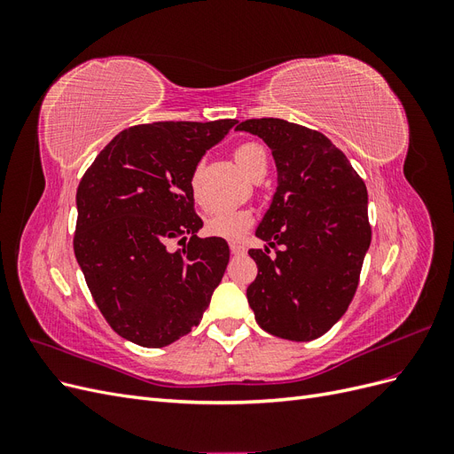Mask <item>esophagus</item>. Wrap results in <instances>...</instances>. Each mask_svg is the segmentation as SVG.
I'll return each instance as SVG.
<instances>
[{
  "label": "esophagus",
  "mask_w": 454,
  "mask_h": 454,
  "mask_svg": "<svg viewBox=\"0 0 454 454\" xmlns=\"http://www.w3.org/2000/svg\"><path fill=\"white\" fill-rule=\"evenodd\" d=\"M229 248H231V254H232V255H240V254H244V252H246V248H244V244H242V242H231V244H229Z\"/></svg>",
  "instance_id": "34e87169"
}]
</instances>
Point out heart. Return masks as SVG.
Masks as SVG:
<instances>
[{
    "label": "heart",
    "instance_id": "heart-1",
    "mask_svg": "<svg viewBox=\"0 0 454 454\" xmlns=\"http://www.w3.org/2000/svg\"><path fill=\"white\" fill-rule=\"evenodd\" d=\"M235 160L239 162V167L252 177L267 170L265 149H263V145H259L255 142L240 144L235 149ZM200 172H202V167L199 164V167L193 170V174H191V180H189L191 191H193V197L197 200H200L199 199ZM252 222H254V215L248 208H217L208 217H206L204 231L208 232L210 237L235 240L250 229Z\"/></svg>",
    "mask_w": 454,
    "mask_h": 454
}]
</instances>
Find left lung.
<instances>
[{
	"mask_svg": "<svg viewBox=\"0 0 454 454\" xmlns=\"http://www.w3.org/2000/svg\"><path fill=\"white\" fill-rule=\"evenodd\" d=\"M237 130L259 136L278 170L277 193L255 231L269 246L248 252L257 263L248 303L267 333L318 339L358 290L371 244L365 184L318 130L272 117L242 121Z\"/></svg>",
	"mask_w": 454,
	"mask_h": 454,
	"instance_id": "8db88e82",
	"label": "left lung"
}]
</instances>
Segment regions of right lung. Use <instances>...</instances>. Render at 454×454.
<instances>
[{"label": "right lung", "instance_id": "right-lung-1", "mask_svg": "<svg viewBox=\"0 0 454 454\" xmlns=\"http://www.w3.org/2000/svg\"><path fill=\"white\" fill-rule=\"evenodd\" d=\"M237 125L162 121L119 132L81 177L74 252L115 333L162 348L199 325L229 263L223 239H199L189 180ZM177 239L184 248L172 253Z\"/></svg>", "mask_w": 454, "mask_h": 454}]
</instances>
